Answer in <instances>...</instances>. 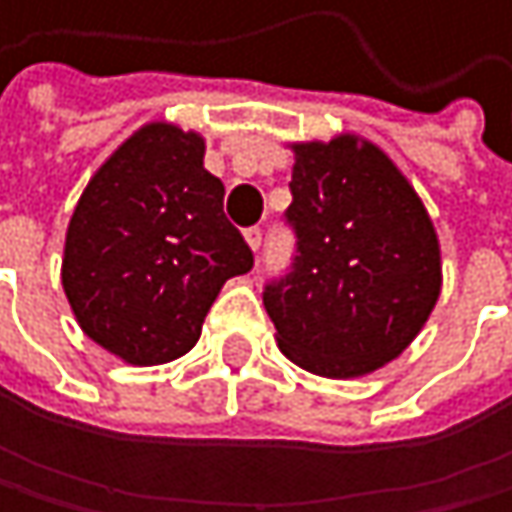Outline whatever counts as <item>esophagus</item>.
Returning <instances> with one entry per match:
<instances>
[{"mask_svg":"<svg viewBox=\"0 0 512 512\" xmlns=\"http://www.w3.org/2000/svg\"><path fill=\"white\" fill-rule=\"evenodd\" d=\"M245 242H248V248L258 254V248H261V242H264V230L261 227H251V230H245Z\"/></svg>","mask_w":512,"mask_h":512,"instance_id":"1","label":"esophagus"}]
</instances>
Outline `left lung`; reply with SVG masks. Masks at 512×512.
Masks as SVG:
<instances>
[{"label":"left lung","mask_w":512,"mask_h":512,"mask_svg":"<svg viewBox=\"0 0 512 512\" xmlns=\"http://www.w3.org/2000/svg\"><path fill=\"white\" fill-rule=\"evenodd\" d=\"M291 273L264 307L279 350L313 375L347 381L393 362L442 291L430 214L396 162L359 134L291 144Z\"/></svg>","instance_id":"1"}]
</instances>
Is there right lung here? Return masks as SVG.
<instances>
[{
	"instance_id": "right-lung-1",
	"label": "right lung",
	"mask_w": 512,
	"mask_h": 512,
	"mask_svg": "<svg viewBox=\"0 0 512 512\" xmlns=\"http://www.w3.org/2000/svg\"><path fill=\"white\" fill-rule=\"evenodd\" d=\"M205 137L147 122L82 190L61 282L79 328L128 365L190 353L224 282L251 270L224 214V184L205 168Z\"/></svg>"
}]
</instances>
